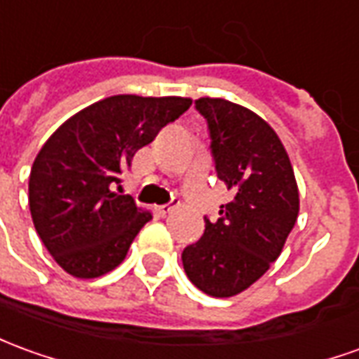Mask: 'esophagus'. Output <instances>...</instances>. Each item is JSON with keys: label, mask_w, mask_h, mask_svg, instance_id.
Segmentation results:
<instances>
[{"label": "esophagus", "mask_w": 359, "mask_h": 359, "mask_svg": "<svg viewBox=\"0 0 359 359\" xmlns=\"http://www.w3.org/2000/svg\"><path fill=\"white\" fill-rule=\"evenodd\" d=\"M175 210V205L172 204H163V205H157L155 208V214L157 215H161V217H165V215H169Z\"/></svg>", "instance_id": "1"}]
</instances>
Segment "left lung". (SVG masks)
<instances>
[{"label":"left lung","instance_id":"left-lung-1","mask_svg":"<svg viewBox=\"0 0 359 359\" xmlns=\"http://www.w3.org/2000/svg\"><path fill=\"white\" fill-rule=\"evenodd\" d=\"M217 179L231 190L219 217L182 250L188 280L212 297H231L257 282L284 249L299 214L292 163L276 132L252 110L202 97Z\"/></svg>","mask_w":359,"mask_h":359}]
</instances>
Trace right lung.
Returning <instances> with one entry per match:
<instances>
[{
    "label": "right lung",
    "mask_w": 359,
    "mask_h": 359,
    "mask_svg": "<svg viewBox=\"0 0 359 359\" xmlns=\"http://www.w3.org/2000/svg\"><path fill=\"white\" fill-rule=\"evenodd\" d=\"M190 104L182 97L114 95L79 110L42 145L29 177V208L67 274L99 278L126 258L151 214L114 188L137 149Z\"/></svg>",
    "instance_id": "obj_1"
}]
</instances>
